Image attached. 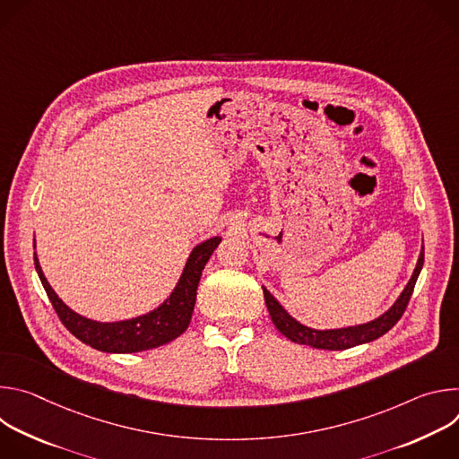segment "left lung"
I'll use <instances>...</instances> for the list:
<instances>
[{"label":"left lung","instance_id":"8db88e82","mask_svg":"<svg viewBox=\"0 0 459 459\" xmlns=\"http://www.w3.org/2000/svg\"><path fill=\"white\" fill-rule=\"evenodd\" d=\"M423 257H425V250L421 247L420 257L416 269L409 280V283L405 285L403 292L398 296V299L390 305L388 310H385L381 316L367 321V323H359V325H351V326H342V329H312L308 325H303L301 321H298L294 316H290L285 307L264 287V296H265V303L271 314L273 323L276 325V329L289 338L294 343L299 345H308L312 349H323V351H345L356 345H363V343H370L377 338H381L385 333H388L392 326H394L400 317L403 316L407 303L412 296L416 280L423 269Z\"/></svg>","mask_w":459,"mask_h":459}]
</instances>
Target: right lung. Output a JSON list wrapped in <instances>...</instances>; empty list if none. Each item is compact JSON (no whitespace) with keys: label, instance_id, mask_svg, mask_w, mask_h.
<instances>
[{"label":"right lung","instance_id":"right-lung-1","mask_svg":"<svg viewBox=\"0 0 459 459\" xmlns=\"http://www.w3.org/2000/svg\"><path fill=\"white\" fill-rule=\"evenodd\" d=\"M220 243L221 236H214L195 245L186 257L183 273L176 287L172 289L170 296L154 310L121 321H98L78 314L69 305H65L63 299L54 292V289L50 287L41 271L36 252L34 265L41 280V285L54 310L57 312L61 323L67 326L80 342L101 352L133 354L167 345L186 331L194 312L195 290H198L202 271L205 269L207 261L211 259L212 252Z\"/></svg>","mask_w":459,"mask_h":459}]
</instances>
